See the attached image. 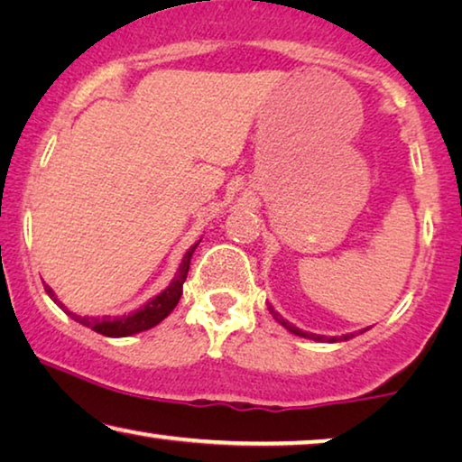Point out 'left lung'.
<instances>
[{
  "label": "left lung",
  "mask_w": 462,
  "mask_h": 462,
  "mask_svg": "<svg viewBox=\"0 0 462 462\" xmlns=\"http://www.w3.org/2000/svg\"><path fill=\"white\" fill-rule=\"evenodd\" d=\"M270 313L273 315V319L280 323V326H284L288 332H292L294 336H300V338H309V340H315V342H342V340H350L355 338V334H344V336H332V338H328V336H319V334H309V332H302L297 326H292L291 321H286L284 318L278 311H273V307H270ZM365 329H361L359 334H363Z\"/></svg>",
  "instance_id": "left-lung-1"
}]
</instances>
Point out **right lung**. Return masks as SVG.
<instances>
[{"mask_svg": "<svg viewBox=\"0 0 462 462\" xmlns=\"http://www.w3.org/2000/svg\"><path fill=\"white\" fill-rule=\"evenodd\" d=\"M199 243H201V240H199ZM199 243L192 245L190 249L184 253L182 263H180V267H178L174 280L170 282V286L165 288L163 292H160L157 297L144 302V305L141 309H136V311L128 313V315H120V318H107V315H106V318L77 315V313L68 311V309L61 305L60 299L55 297V292L47 284H45V292L50 294L51 300L61 309V311H64L66 315H70L74 321L82 323V326L91 328L93 332L109 336V338H124V336L139 334V332H144V329L157 326V323L163 321L171 311H174V307L178 305V300H180V297H182V284H184V280H187V275H189L190 257H192V253H195Z\"/></svg>", "mask_w": 462, "mask_h": 462, "instance_id": "obj_1", "label": "right lung"}]
</instances>
